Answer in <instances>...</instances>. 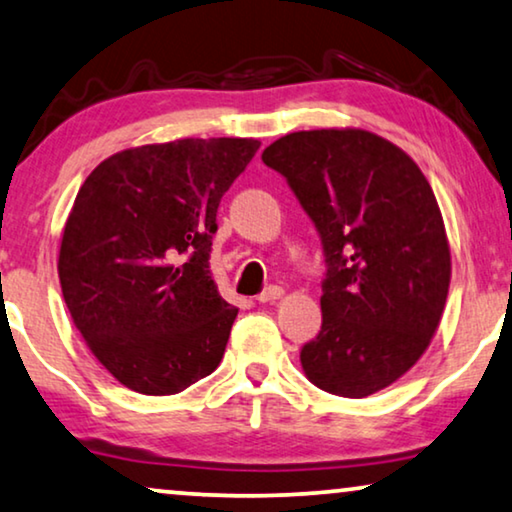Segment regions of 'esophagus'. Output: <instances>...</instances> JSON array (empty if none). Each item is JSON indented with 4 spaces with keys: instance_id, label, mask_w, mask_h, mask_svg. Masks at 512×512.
Wrapping results in <instances>:
<instances>
[{
    "instance_id": "34e87169",
    "label": "esophagus",
    "mask_w": 512,
    "mask_h": 512,
    "mask_svg": "<svg viewBox=\"0 0 512 512\" xmlns=\"http://www.w3.org/2000/svg\"><path fill=\"white\" fill-rule=\"evenodd\" d=\"M283 294H285L283 287H278V285H269L262 294H259L257 301H259V304H273V301H278L280 297H283Z\"/></svg>"
}]
</instances>
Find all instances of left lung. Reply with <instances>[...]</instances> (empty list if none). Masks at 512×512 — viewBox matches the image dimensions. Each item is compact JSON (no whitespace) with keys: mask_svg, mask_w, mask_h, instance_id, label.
<instances>
[{"mask_svg":"<svg viewBox=\"0 0 512 512\" xmlns=\"http://www.w3.org/2000/svg\"><path fill=\"white\" fill-rule=\"evenodd\" d=\"M318 227L327 257L322 329L301 348L315 387L362 399L429 348L450 287L434 190L399 146L359 127L280 136L262 153Z\"/></svg>","mask_w":512,"mask_h":512,"instance_id":"1","label":"left lung"}]
</instances>
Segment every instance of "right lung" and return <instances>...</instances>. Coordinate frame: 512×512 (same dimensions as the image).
Here are the masks:
<instances>
[{
    "label": "right lung",
    "mask_w": 512,
    "mask_h": 512,
    "mask_svg": "<svg viewBox=\"0 0 512 512\" xmlns=\"http://www.w3.org/2000/svg\"><path fill=\"white\" fill-rule=\"evenodd\" d=\"M257 139H178L97 164L64 222L57 273L71 320L120 385L178 394L218 369L239 308L208 257L218 206Z\"/></svg>",
    "instance_id": "right-lung-1"
}]
</instances>
